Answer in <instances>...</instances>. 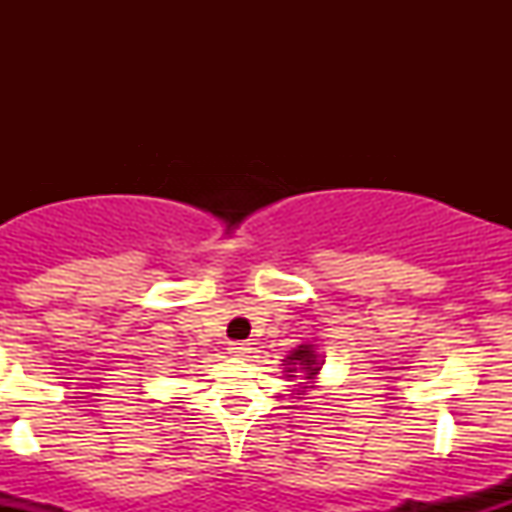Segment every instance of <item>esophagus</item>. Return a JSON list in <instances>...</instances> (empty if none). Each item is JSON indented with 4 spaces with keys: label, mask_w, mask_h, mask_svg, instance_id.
Returning a JSON list of instances; mask_svg holds the SVG:
<instances>
[{
    "label": "esophagus",
    "mask_w": 512,
    "mask_h": 512,
    "mask_svg": "<svg viewBox=\"0 0 512 512\" xmlns=\"http://www.w3.org/2000/svg\"><path fill=\"white\" fill-rule=\"evenodd\" d=\"M250 344L248 342H231L228 344V354L236 358H248L250 356Z\"/></svg>",
    "instance_id": "34e87169"
}]
</instances>
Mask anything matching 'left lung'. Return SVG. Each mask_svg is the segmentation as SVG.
I'll return each instance as SVG.
<instances>
[{
  "label": "left lung",
  "instance_id": "left-lung-1",
  "mask_svg": "<svg viewBox=\"0 0 512 512\" xmlns=\"http://www.w3.org/2000/svg\"><path fill=\"white\" fill-rule=\"evenodd\" d=\"M284 373L286 378H305L308 383H313V380L317 378V373H320L322 368V361L320 356L315 354V349L310 344H301L298 349H293L289 356L284 358ZM305 392V385L301 387V390H296V395H303Z\"/></svg>",
  "mask_w": 512,
  "mask_h": 512
}]
</instances>
